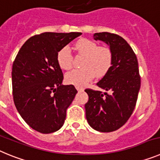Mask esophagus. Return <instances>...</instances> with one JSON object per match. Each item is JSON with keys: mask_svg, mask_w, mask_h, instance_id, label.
Instances as JSON below:
<instances>
[{"mask_svg": "<svg viewBox=\"0 0 160 160\" xmlns=\"http://www.w3.org/2000/svg\"><path fill=\"white\" fill-rule=\"evenodd\" d=\"M76 89L78 90V91H83V90H84V88H82V87H76Z\"/></svg>", "mask_w": 160, "mask_h": 160, "instance_id": "1", "label": "esophagus"}]
</instances>
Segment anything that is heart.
Wrapping results in <instances>:
<instances>
[{"mask_svg": "<svg viewBox=\"0 0 160 160\" xmlns=\"http://www.w3.org/2000/svg\"><path fill=\"white\" fill-rule=\"evenodd\" d=\"M75 49L78 53L85 56L82 62L83 68L66 73V80L68 83L76 87H83L95 75L98 78L103 77L111 70L113 53L110 48L99 46L94 41L82 38L76 42ZM57 60L62 69L66 70L71 69L73 55L70 48L65 46L61 49L58 53Z\"/></svg>", "mask_w": 160, "mask_h": 160, "instance_id": "b5f03b06", "label": "heart"}]
</instances>
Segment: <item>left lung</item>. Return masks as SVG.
Segmentation results:
<instances>
[{
    "label": "left lung",
    "mask_w": 160,
    "mask_h": 160,
    "mask_svg": "<svg viewBox=\"0 0 160 160\" xmlns=\"http://www.w3.org/2000/svg\"><path fill=\"white\" fill-rule=\"evenodd\" d=\"M94 39L110 46L113 63L111 70L97 83L105 92L85 90L89 96L85 104L86 118L93 129L111 132L128 122L135 110L141 84L138 60L122 37L102 32L94 33Z\"/></svg>",
    "instance_id": "obj_1"
}]
</instances>
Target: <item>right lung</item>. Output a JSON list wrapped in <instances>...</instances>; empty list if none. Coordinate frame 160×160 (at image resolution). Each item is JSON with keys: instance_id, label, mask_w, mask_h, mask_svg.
<instances>
[{"instance_id": "1", "label": "right lung", "mask_w": 160, "mask_h": 160, "mask_svg": "<svg viewBox=\"0 0 160 160\" xmlns=\"http://www.w3.org/2000/svg\"><path fill=\"white\" fill-rule=\"evenodd\" d=\"M81 34L46 32L31 37L12 63L14 104L25 122L38 132H55L64 124L66 109L78 91L73 85L62 84L57 55Z\"/></svg>"}]
</instances>
